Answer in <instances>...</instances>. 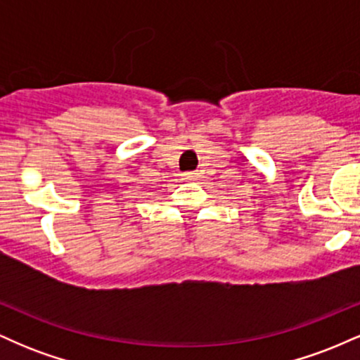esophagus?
<instances>
[{
  "instance_id": "esophagus-1",
  "label": "esophagus",
  "mask_w": 360,
  "mask_h": 360,
  "mask_svg": "<svg viewBox=\"0 0 360 360\" xmlns=\"http://www.w3.org/2000/svg\"><path fill=\"white\" fill-rule=\"evenodd\" d=\"M183 177L186 181H194V179H198V177H200V174H198V172H184Z\"/></svg>"
}]
</instances>
